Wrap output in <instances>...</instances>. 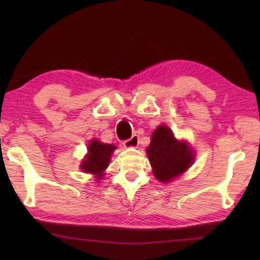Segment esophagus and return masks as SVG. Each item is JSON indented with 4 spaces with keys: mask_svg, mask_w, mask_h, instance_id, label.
<instances>
[{
    "mask_svg": "<svg viewBox=\"0 0 260 260\" xmlns=\"http://www.w3.org/2000/svg\"><path fill=\"white\" fill-rule=\"evenodd\" d=\"M138 143H140V138H138L137 135H134V136L129 138V140L124 141L123 144L125 148H136Z\"/></svg>",
    "mask_w": 260,
    "mask_h": 260,
    "instance_id": "obj_1",
    "label": "esophagus"
}]
</instances>
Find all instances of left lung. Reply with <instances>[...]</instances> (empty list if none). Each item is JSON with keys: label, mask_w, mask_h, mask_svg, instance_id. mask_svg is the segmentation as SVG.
<instances>
[{"label": "left lung", "mask_w": 260, "mask_h": 260, "mask_svg": "<svg viewBox=\"0 0 260 260\" xmlns=\"http://www.w3.org/2000/svg\"><path fill=\"white\" fill-rule=\"evenodd\" d=\"M147 155L154 176L159 182H170L193 165L195 155L187 142L177 141L167 125L157 126L151 135Z\"/></svg>", "instance_id": "8db88e82"}]
</instances>
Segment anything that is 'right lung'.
Returning a JSON list of instances; mask_svg holds the SVG:
<instances>
[{"label":"right lung","instance_id":"right-lung-1","mask_svg":"<svg viewBox=\"0 0 260 260\" xmlns=\"http://www.w3.org/2000/svg\"><path fill=\"white\" fill-rule=\"evenodd\" d=\"M115 149V145L102 143L98 140H92L88 143L87 155L81 162L80 169L85 173L94 175L97 181L102 180Z\"/></svg>","mask_w":260,"mask_h":260}]
</instances>
